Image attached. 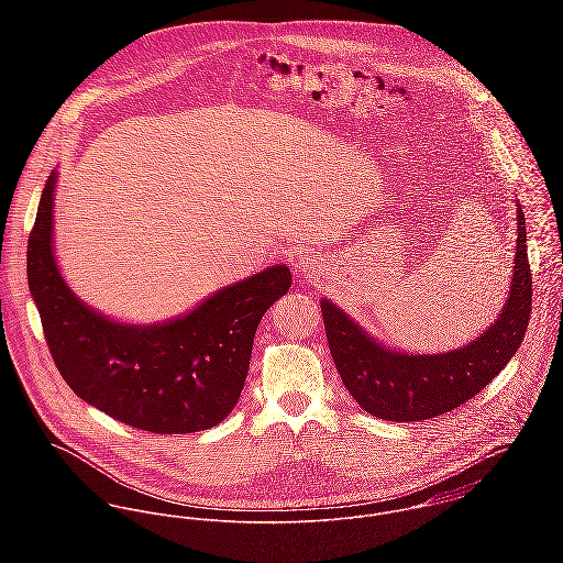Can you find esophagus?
Listing matches in <instances>:
<instances>
[{
  "label": "esophagus",
  "instance_id": "obj_1",
  "mask_svg": "<svg viewBox=\"0 0 563 563\" xmlns=\"http://www.w3.org/2000/svg\"><path fill=\"white\" fill-rule=\"evenodd\" d=\"M301 271H308V264H306V260H301V266H299Z\"/></svg>",
  "mask_w": 563,
  "mask_h": 563
}]
</instances>
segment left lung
Instances as JSON below:
<instances>
[{"label": "left lung", "mask_w": 563, "mask_h": 563, "mask_svg": "<svg viewBox=\"0 0 563 563\" xmlns=\"http://www.w3.org/2000/svg\"><path fill=\"white\" fill-rule=\"evenodd\" d=\"M514 279L503 312L471 344L413 355L393 351L371 338L331 301L321 312L329 351L344 388L368 413L384 420H427L446 413L483 390L516 355L531 317V268L527 257L525 212L518 206Z\"/></svg>", "instance_id": "obj_1"}]
</instances>
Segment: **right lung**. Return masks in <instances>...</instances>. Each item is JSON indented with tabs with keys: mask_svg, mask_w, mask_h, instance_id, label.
<instances>
[{
	"mask_svg": "<svg viewBox=\"0 0 563 563\" xmlns=\"http://www.w3.org/2000/svg\"><path fill=\"white\" fill-rule=\"evenodd\" d=\"M49 175L27 241V284L49 353L81 401L152 433L219 424L241 399L255 329L288 292L284 264L221 288L186 317L156 324L110 321L65 284L54 257Z\"/></svg>",
	"mask_w": 563,
	"mask_h": 563,
	"instance_id": "right-lung-1",
	"label": "right lung"
}]
</instances>
